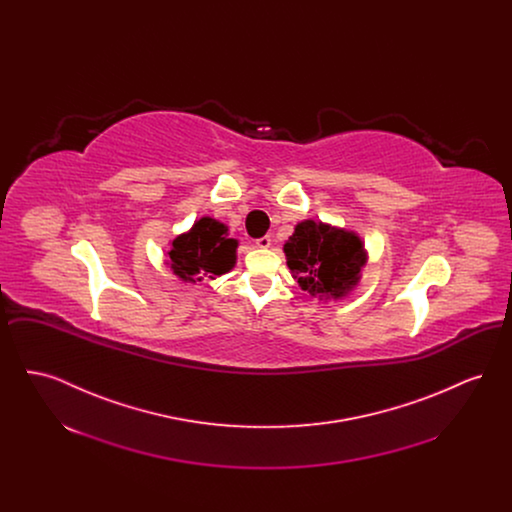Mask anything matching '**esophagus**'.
Segmentation results:
<instances>
[{
    "mask_svg": "<svg viewBox=\"0 0 512 512\" xmlns=\"http://www.w3.org/2000/svg\"><path fill=\"white\" fill-rule=\"evenodd\" d=\"M272 244V240H270V236H263V238H259V240H255V245L257 247H261V249H267Z\"/></svg>",
    "mask_w": 512,
    "mask_h": 512,
    "instance_id": "obj_1",
    "label": "esophagus"
}]
</instances>
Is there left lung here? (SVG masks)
Masks as SVG:
<instances>
[{
	"mask_svg": "<svg viewBox=\"0 0 512 512\" xmlns=\"http://www.w3.org/2000/svg\"><path fill=\"white\" fill-rule=\"evenodd\" d=\"M284 251L293 278L313 297L345 295L359 282L366 263L359 236L315 220L299 222Z\"/></svg>",
	"mask_w": 512,
	"mask_h": 512,
	"instance_id": "obj_1",
	"label": "left lung"
}]
</instances>
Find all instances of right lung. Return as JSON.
<instances>
[{"label":"right lung","instance_id":"1","mask_svg":"<svg viewBox=\"0 0 512 512\" xmlns=\"http://www.w3.org/2000/svg\"><path fill=\"white\" fill-rule=\"evenodd\" d=\"M226 230L219 220L203 217L190 232L178 236L169 251L174 274L184 282H201L234 267L238 242L228 238Z\"/></svg>","mask_w":512,"mask_h":512}]
</instances>
